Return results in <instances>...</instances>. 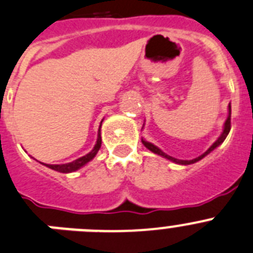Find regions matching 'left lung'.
Here are the masks:
<instances>
[{"instance_id":"8db88e82","label":"left lung","mask_w":253,"mask_h":253,"mask_svg":"<svg viewBox=\"0 0 253 253\" xmlns=\"http://www.w3.org/2000/svg\"><path fill=\"white\" fill-rule=\"evenodd\" d=\"M228 109H229V114H228L227 121H225V124H224L223 132H221V135L219 136L218 140H216V141H215L214 144H212L211 146H210V148H209L208 150L205 151V153L201 154V155H200V157L195 158V159H192V160H181V159H175V158L170 157V155H167L166 153H163V151L160 150V149L158 148V146H155V145H153V144H151V142L145 141L144 139H141V141H142V144H144L145 146H146V148L149 149V150L153 151L154 154H158V155H160V157L166 158V159L170 160V162H173V163H175V164H182V166H188V164L196 163V162H199V160H201V159H203V158H205L206 155H208V154L211 153V151L214 150V149L218 148L219 145L223 144V141H224V140H225V137H227V136H228V133H229V131H230V112H232V109H230V104H229V107H228Z\"/></svg>"}]
</instances>
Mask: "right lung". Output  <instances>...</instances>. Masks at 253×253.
<instances>
[{
	"label": "right lung",
	"instance_id": "add662e5",
	"mask_svg": "<svg viewBox=\"0 0 253 253\" xmlns=\"http://www.w3.org/2000/svg\"><path fill=\"white\" fill-rule=\"evenodd\" d=\"M100 126H102V124H100ZM100 126H99V132H98V139H96L95 146H94L93 150L90 151V153H87L86 155H84V157H81V158H79V159L74 160V162H71V163H66V164H44V163H42V164L45 167H48V168L53 169V170H57V172H60V173H71V172H75V170H78V169H80L81 167H84L85 164L89 163L90 160H93L94 157L96 155V153L99 151L100 145H102V137H100Z\"/></svg>",
	"mask_w": 253,
	"mask_h": 253
}]
</instances>
